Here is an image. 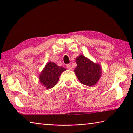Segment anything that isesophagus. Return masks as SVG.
<instances>
[{"label": "esophagus", "instance_id": "obj_1", "mask_svg": "<svg viewBox=\"0 0 133 133\" xmlns=\"http://www.w3.org/2000/svg\"><path fill=\"white\" fill-rule=\"evenodd\" d=\"M66 67H67V69L69 70H72V69L71 64H67Z\"/></svg>", "mask_w": 133, "mask_h": 133}]
</instances>
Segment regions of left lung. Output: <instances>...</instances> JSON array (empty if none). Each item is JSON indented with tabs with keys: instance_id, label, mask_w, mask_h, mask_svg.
Here are the masks:
<instances>
[{
	"instance_id": "8db88e82",
	"label": "left lung",
	"mask_w": 133,
	"mask_h": 133,
	"mask_svg": "<svg viewBox=\"0 0 133 133\" xmlns=\"http://www.w3.org/2000/svg\"><path fill=\"white\" fill-rule=\"evenodd\" d=\"M75 62L77 66L74 71L82 84L92 86L98 83L102 72L99 64L94 63L83 55L77 56Z\"/></svg>"
}]
</instances>
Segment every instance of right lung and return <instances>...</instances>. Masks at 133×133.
<instances>
[{
    "mask_svg": "<svg viewBox=\"0 0 133 133\" xmlns=\"http://www.w3.org/2000/svg\"><path fill=\"white\" fill-rule=\"evenodd\" d=\"M66 70L63 67L58 66L54 62H49L39 75V82L47 89H51L57 84L60 75Z\"/></svg>",
    "mask_w": 133,
    "mask_h": 133,
    "instance_id": "1",
    "label": "right lung"
}]
</instances>
